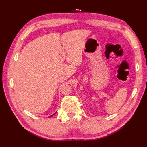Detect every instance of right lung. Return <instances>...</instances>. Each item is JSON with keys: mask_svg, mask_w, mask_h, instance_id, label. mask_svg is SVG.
<instances>
[{"mask_svg": "<svg viewBox=\"0 0 147 147\" xmlns=\"http://www.w3.org/2000/svg\"><path fill=\"white\" fill-rule=\"evenodd\" d=\"M55 113H56V112H55ZM55 113H54V114H53V115H54V114H55ZM51 115V116H52V115ZM51 116H50V117H51Z\"/></svg>", "mask_w": 147, "mask_h": 147, "instance_id": "1", "label": "right lung"}]
</instances>
